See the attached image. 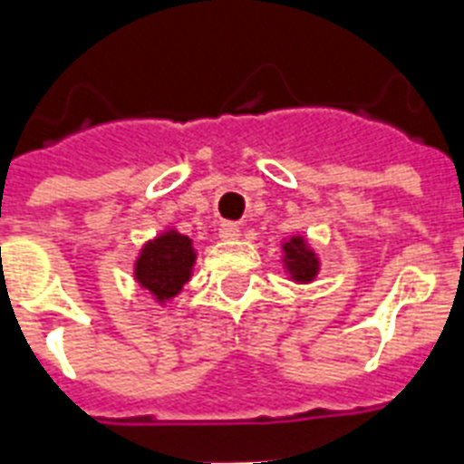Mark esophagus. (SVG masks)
<instances>
[{
	"label": "esophagus",
	"mask_w": 464,
	"mask_h": 464,
	"mask_svg": "<svg viewBox=\"0 0 464 464\" xmlns=\"http://www.w3.org/2000/svg\"><path fill=\"white\" fill-rule=\"evenodd\" d=\"M219 238H224V240H238L240 238L238 224H221L219 226Z\"/></svg>",
	"instance_id": "1"
}]
</instances>
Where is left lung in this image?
<instances>
[{"label":"left lung","mask_w":464,"mask_h":464,"mask_svg":"<svg viewBox=\"0 0 464 464\" xmlns=\"http://www.w3.org/2000/svg\"><path fill=\"white\" fill-rule=\"evenodd\" d=\"M284 266L288 269L293 281L297 284H310L319 274V257L310 245L304 243L303 236H293L284 243Z\"/></svg>","instance_id":"8db88e82"}]
</instances>
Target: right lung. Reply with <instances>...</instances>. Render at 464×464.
I'll list each match as a JSON object with an SVG mask.
<instances>
[{
    "label": "right lung",
    "mask_w": 464,
    "mask_h": 464,
    "mask_svg": "<svg viewBox=\"0 0 464 464\" xmlns=\"http://www.w3.org/2000/svg\"><path fill=\"white\" fill-rule=\"evenodd\" d=\"M195 257L193 240L169 228L145 243L135 259V281L152 293L157 303H167L190 281Z\"/></svg>",
    "instance_id": "right-lung-1"
}]
</instances>
